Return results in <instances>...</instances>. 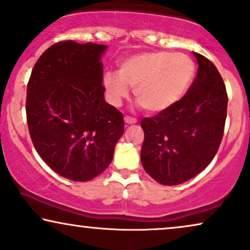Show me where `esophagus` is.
<instances>
[{"mask_svg":"<svg viewBox=\"0 0 250 250\" xmlns=\"http://www.w3.org/2000/svg\"><path fill=\"white\" fill-rule=\"evenodd\" d=\"M124 121L127 125H131V124H135L137 123V119L133 118V117H129V116H125L124 117Z\"/></svg>","mask_w":250,"mask_h":250,"instance_id":"34e87169","label":"esophagus"}]
</instances>
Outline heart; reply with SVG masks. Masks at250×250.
Masks as SVG:
<instances>
[{"mask_svg": "<svg viewBox=\"0 0 250 250\" xmlns=\"http://www.w3.org/2000/svg\"><path fill=\"white\" fill-rule=\"evenodd\" d=\"M195 77L192 58L181 53L149 51L125 58L118 72H106L103 86L109 102L119 106L134 87V96L149 112H162L183 99Z\"/></svg>", "mask_w": 250, "mask_h": 250, "instance_id": "obj_1", "label": "heart"}]
</instances>
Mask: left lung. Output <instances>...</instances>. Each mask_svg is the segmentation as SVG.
I'll return each mask as SVG.
<instances>
[{
    "instance_id": "1",
    "label": "left lung",
    "mask_w": 250,
    "mask_h": 250,
    "mask_svg": "<svg viewBox=\"0 0 250 250\" xmlns=\"http://www.w3.org/2000/svg\"><path fill=\"white\" fill-rule=\"evenodd\" d=\"M193 54L199 69L185 96L141 122L142 167L157 183L167 186L192 179L208 167L224 134L228 110L224 82L208 58Z\"/></svg>"
}]
</instances>
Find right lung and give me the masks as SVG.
<instances>
[{"label": "right lung", "mask_w": 250, "mask_h": 250, "mask_svg": "<svg viewBox=\"0 0 250 250\" xmlns=\"http://www.w3.org/2000/svg\"><path fill=\"white\" fill-rule=\"evenodd\" d=\"M104 44L62 41L32 70L26 117L33 145L60 176L88 181L111 163L124 117L104 101Z\"/></svg>", "instance_id": "right-lung-1"}]
</instances>
